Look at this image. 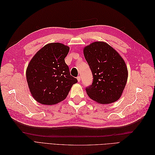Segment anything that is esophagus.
Segmentation results:
<instances>
[{"label": "esophagus", "mask_w": 155, "mask_h": 155, "mask_svg": "<svg viewBox=\"0 0 155 155\" xmlns=\"http://www.w3.org/2000/svg\"><path fill=\"white\" fill-rule=\"evenodd\" d=\"M77 79H78V82H80V81H81V78H80V76H78V77H77Z\"/></svg>", "instance_id": "esophagus-1"}]
</instances>
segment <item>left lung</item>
Returning a JSON list of instances; mask_svg holds the SVG:
<instances>
[{
	"instance_id": "1",
	"label": "left lung",
	"mask_w": 155,
	"mask_h": 155,
	"mask_svg": "<svg viewBox=\"0 0 155 155\" xmlns=\"http://www.w3.org/2000/svg\"><path fill=\"white\" fill-rule=\"evenodd\" d=\"M83 53L93 76L92 85L85 88L88 96L101 104L118 100L128 78L123 58L109 45L101 41L85 46Z\"/></svg>"
}]
</instances>
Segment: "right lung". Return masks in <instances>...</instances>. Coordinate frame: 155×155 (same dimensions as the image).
Returning a JSON list of instances; mask_svg holds the SVG:
<instances>
[{"mask_svg":"<svg viewBox=\"0 0 155 155\" xmlns=\"http://www.w3.org/2000/svg\"><path fill=\"white\" fill-rule=\"evenodd\" d=\"M70 48L59 43L45 45L33 57L26 69V79L33 97L43 105L64 100L76 78L65 63Z\"/></svg>","mask_w":155,"mask_h":155,"instance_id":"add662e5","label":"right lung"}]
</instances>
